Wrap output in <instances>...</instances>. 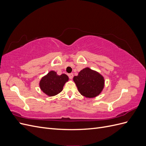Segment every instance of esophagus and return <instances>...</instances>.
I'll return each mask as SVG.
<instances>
[{"label": "esophagus", "instance_id": "esophagus-1", "mask_svg": "<svg viewBox=\"0 0 146 146\" xmlns=\"http://www.w3.org/2000/svg\"><path fill=\"white\" fill-rule=\"evenodd\" d=\"M69 78L70 79H72V78H73V77H74V75H73V74L72 73H71V74H69Z\"/></svg>", "mask_w": 146, "mask_h": 146}]
</instances>
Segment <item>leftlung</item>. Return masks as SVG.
I'll return each instance as SVG.
<instances>
[{
    "label": "left lung",
    "mask_w": 146,
    "mask_h": 146,
    "mask_svg": "<svg viewBox=\"0 0 146 146\" xmlns=\"http://www.w3.org/2000/svg\"><path fill=\"white\" fill-rule=\"evenodd\" d=\"M73 80L80 94L86 98H94L102 92L105 79L102 75L96 70L86 67L74 76Z\"/></svg>",
    "instance_id": "8db88e82"
}]
</instances>
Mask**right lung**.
Masks as SVG:
<instances>
[{
  "instance_id": "add662e5",
  "label": "right lung",
  "mask_w": 146,
  "mask_h": 146,
  "mask_svg": "<svg viewBox=\"0 0 146 146\" xmlns=\"http://www.w3.org/2000/svg\"><path fill=\"white\" fill-rule=\"evenodd\" d=\"M69 81L67 75L63 74L59 76L54 70H50L39 81L41 90L47 96H56L62 91L65 83Z\"/></svg>"
}]
</instances>
